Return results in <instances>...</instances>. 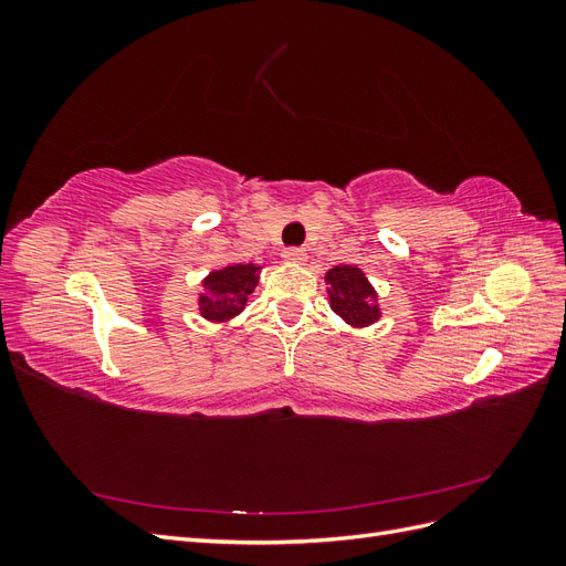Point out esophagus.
I'll list each match as a JSON object with an SVG mask.
<instances>
[{"instance_id":"esophagus-1","label":"esophagus","mask_w":566,"mask_h":566,"mask_svg":"<svg viewBox=\"0 0 566 566\" xmlns=\"http://www.w3.org/2000/svg\"><path fill=\"white\" fill-rule=\"evenodd\" d=\"M283 260L287 264H304L306 262V250L304 248H287V250H283Z\"/></svg>"}]
</instances>
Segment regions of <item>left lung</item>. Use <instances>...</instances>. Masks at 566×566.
Segmentation results:
<instances>
[{"label":"left lung","mask_w":566,"mask_h":566,"mask_svg":"<svg viewBox=\"0 0 566 566\" xmlns=\"http://www.w3.org/2000/svg\"><path fill=\"white\" fill-rule=\"evenodd\" d=\"M325 283H328L333 312L354 328H366V325L380 318V306L375 304L378 295H375L366 273L358 266H333L325 273Z\"/></svg>","instance_id":"obj_1"}]
</instances>
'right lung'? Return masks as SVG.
<instances>
[{
    "label": "right lung",
    "mask_w": 566,
    "mask_h": 566,
    "mask_svg": "<svg viewBox=\"0 0 566 566\" xmlns=\"http://www.w3.org/2000/svg\"><path fill=\"white\" fill-rule=\"evenodd\" d=\"M262 266L254 264H233L219 271H212L202 281L205 293L198 297L200 314L208 321L224 323L241 314L248 304V297L260 281Z\"/></svg>",
    "instance_id": "add662e5"
}]
</instances>
